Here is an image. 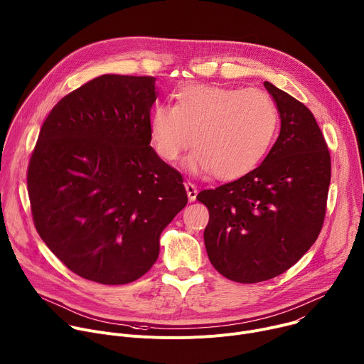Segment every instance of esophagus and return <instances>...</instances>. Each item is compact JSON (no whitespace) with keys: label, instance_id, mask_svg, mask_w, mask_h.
Listing matches in <instances>:
<instances>
[{"label":"esophagus","instance_id":"obj_1","mask_svg":"<svg viewBox=\"0 0 364 364\" xmlns=\"http://www.w3.org/2000/svg\"><path fill=\"white\" fill-rule=\"evenodd\" d=\"M185 189H186V192H188L189 200H195V199H196V195H198L196 186H195L192 182H185Z\"/></svg>","mask_w":364,"mask_h":364}]
</instances>
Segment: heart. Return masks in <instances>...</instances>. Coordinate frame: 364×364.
<instances>
[{
	"mask_svg": "<svg viewBox=\"0 0 364 364\" xmlns=\"http://www.w3.org/2000/svg\"><path fill=\"white\" fill-rule=\"evenodd\" d=\"M277 121L266 91L193 84L178 91L175 105L153 108L149 130L161 160L176 164L192 141L188 168L227 181L246 175L263 159Z\"/></svg>",
	"mask_w": 364,
	"mask_h": 364,
	"instance_id": "b5f03b06",
	"label": "heart"
}]
</instances>
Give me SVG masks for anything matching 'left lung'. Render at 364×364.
I'll return each mask as SVG.
<instances>
[{
	"label": "left lung",
	"instance_id": "left-lung-1",
	"mask_svg": "<svg viewBox=\"0 0 364 364\" xmlns=\"http://www.w3.org/2000/svg\"><path fill=\"white\" fill-rule=\"evenodd\" d=\"M280 114V134L263 164L196 196L210 213L211 264L227 279L257 284L292 267L324 224L331 157L314 114L264 82Z\"/></svg>",
	"mask_w": 364,
	"mask_h": 364
}]
</instances>
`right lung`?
Listing matches in <instances>:
<instances>
[{"label":"right lung","instance_id":"obj_1","mask_svg":"<svg viewBox=\"0 0 364 364\" xmlns=\"http://www.w3.org/2000/svg\"><path fill=\"white\" fill-rule=\"evenodd\" d=\"M154 80L102 75L72 91L28 161L38 235L69 270L102 285L149 272L161 231L188 203L182 175L150 146Z\"/></svg>","mask_w":364,"mask_h":364}]
</instances>
